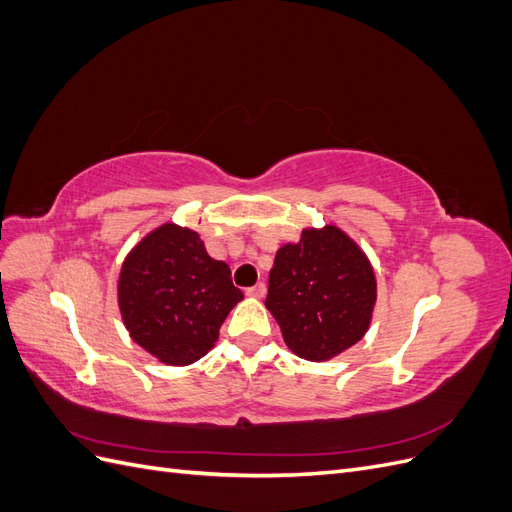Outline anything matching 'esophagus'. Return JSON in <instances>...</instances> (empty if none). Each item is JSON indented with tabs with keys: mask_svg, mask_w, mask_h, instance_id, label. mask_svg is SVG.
Instances as JSON below:
<instances>
[{
	"mask_svg": "<svg viewBox=\"0 0 512 512\" xmlns=\"http://www.w3.org/2000/svg\"><path fill=\"white\" fill-rule=\"evenodd\" d=\"M265 292H267V286L265 284H256V286H252V288H247L245 290V294H247V297H252V299H262V297H265Z\"/></svg>",
	"mask_w": 512,
	"mask_h": 512,
	"instance_id": "esophagus-1",
	"label": "esophagus"
}]
</instances>
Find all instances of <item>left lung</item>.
Listing matches in <instances>:
<instances>
[{
  "label": "left lung",
  "instance_id": "obj_1",
  "mask_svg": "<svg viewBox=\"0 0 512 512\" xmlns=\"http://www.w3.org/2000/svg\"><path fill=\"white\" fill-rule=\"evenodd\" d=\"M265 305L294 354L314 363L329 361L367 333L376 273L342 228H303L297 243H286L275 254Z\"/></svg>",
  "mask_w": 512,
  "mask_h": 512
}]
</instances>
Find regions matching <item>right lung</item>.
I'll use <instances>...</instances> for the list:
<instances>
[{
  "label": "right lung",
  "instance_id": "right-lung-1",
  "mask_svg": "<svg viewBox=\"0 0 512 512\" xmlns=\"http://www.w3.org/2000/svg\"><path fill=\"white\" fill-rule=\"evenodd\" d=\"M241 299L226 262L207 254L196 230L170 222L132 247L117 282L130 337L158 361L177 367L203 359Z\"/></svg>",
  "mask_w": 512,
  "mask_h": 512
}]
</instances>
